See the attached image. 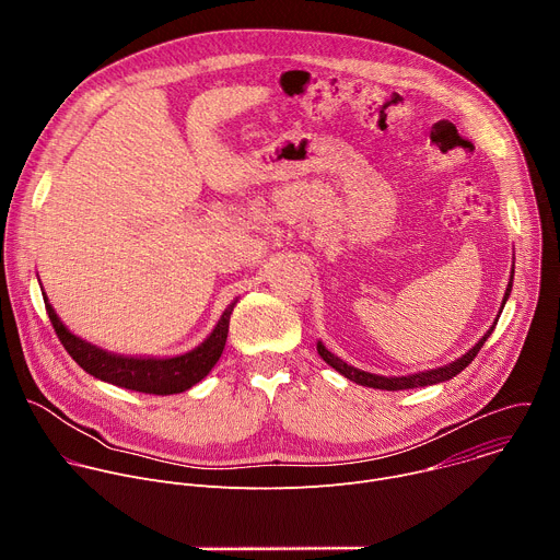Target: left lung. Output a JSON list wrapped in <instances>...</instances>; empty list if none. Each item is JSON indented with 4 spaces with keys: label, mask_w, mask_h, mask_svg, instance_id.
<instances>
[{
    "label": "left lung",
    "mask_w": 560,
    "mask_h": 560,
    "mask_svg": "<svg viewBox=\"0 0 560 560\" xmlns=\"http://www.w3.org/2000/svg\"><path fill=\"white\" fill-rule=\"evenodd\" d=\"M512 279H514V270H512ZM510 292H512V281H510V285H508V292H505L503 305H505V301H508ZM492 330H494V326L488 330V335H486L481 341H478V343H476L467 354H463L460 359H456V361H454V363H450V365H443V368H436V370H428V372H419V374H412V376H394V378L376 376V374H370V372L357 370V368L348 365L346 361H341L339 357H335L332 352H328L324 343H318V346H316V350H318V354H322V359H324L328 365H332L339 374H343L346 378H350V381H354V383H359V385L376 387V389H410V387H425V385L443 383V381H447V378L456 376L458 372H463V370L474 361V357L478 354V350L483 348V343L488 341V337L492 335Z\"/></svg>",
    "instance_id": "8db88e82"
}]
</instances>
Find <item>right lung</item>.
Wrapping results in <instances>:
<instances>
[{"label":"right lung","mask_w":560,"mask_h":560,"mask_svg":"<svg viewBox=\"0 0 560 560\" xmlns=\"http://www.w3.org/2000/svg\"><path fill=\"white\" fill-rule=\"evenodd\" d=\"M44 303H46L50 324L55 328V335L59 337L61 346L77 361L79 368H84L95 378H102L106 383H113L126 389L166 396V394H177L192 387L214 368L228 339L230 314L236 301H232L225 307L217 328L199 348L173 359H132V357H117V354L104 352L79 337L70 335L68 328L57 318L46 296H44Z\"/></svg>","instance_id":"1"}]
</instances>
